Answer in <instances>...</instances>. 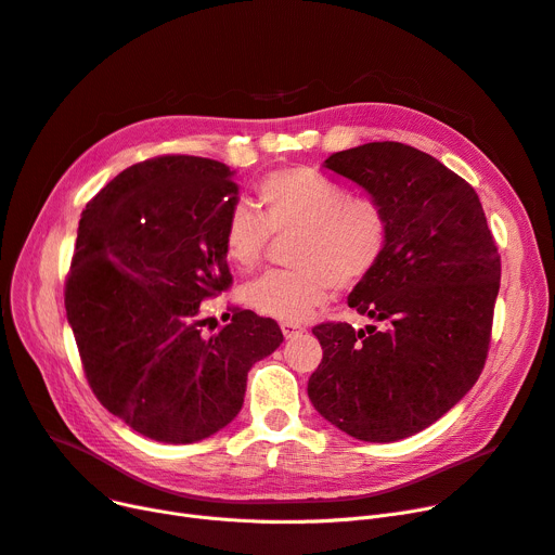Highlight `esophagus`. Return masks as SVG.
Instances as JSON below:
<instances>
[{
  "mask_svg": "<svg viewBox=\"0 0 555 555\" xmlns=\"http://www.w3.org/2000/svg\"><path fill=\"white\" fill-rule=\"evenodd\" d=\"M280 330H282L284 338H298L300 334H305V327L298 323H282Z\"/></svg>",
  "mask_w": 555,
  "mask_h": 555,
  "instance_id": "1",
  "label": "esophagus"
}]
</instances>
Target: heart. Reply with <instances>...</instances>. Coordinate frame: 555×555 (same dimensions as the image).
I'll return each mask as SVG.
<instances>
[{
    "label": "heart",
    "mask_w": 555,
    "mask_h": 555,
    "mask_svg": "<svg viewBox=\"0 0 555 555\" xmlns=\"http://www.w3.org/2000/svg\"><path fill=\"white\" fill-rule=\"evenodd\" d=\"M261 217L234 205L223 223L221 246L236 271H253L269 234L298 232L288 253L294 269L273 271L242 288V302L284 323L307 321L336 288H352L382 263L390 223L373 196H350L340 184L307 167L278 169L257 184Z\"/></svg>",
    "instance_id": "b5f03b06"
}]
</instances>
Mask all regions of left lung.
Here are the masks:
<instances>
[{"mask_svg":"<svg viewBox=\"0 0 555 555\" xmlns=\"http://www.w3.org/2000/svg\"><path fill=\"white\" fill-rule=\"evenodd\" d=\"M325 167L384 205L390 236L375 273L348 296L373 325L311 330L323 361L307 392L348 436L402 440L459 404L483 371L496 244L477 192L429 153L371 142L332 153Z\"/></svg>","mask_w":555,"mask_h":555,"instance_id":"obj_1","label":"left lung"}]
</instances>
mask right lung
Masks as SVG:
<instances>
[{
  "mask_svg": "<svg viewBox=\"0 0 555 555\" xmlns=\"http://www.w3.org/2000/svg\"><path fill=\"white\" fill-rule=\"evenodd\" d=\"M232 178L209 157H155L115 176L78 221L65 309L86 377L105 409L157 442L230 425L253 363L284 340L250 309L212 336L198 330L201 302L232 282L221 246L240 203Z\"/></svg>",
  "mask_w": 555,
  "mask_h": 555,
  "instance_id": "add662e5",
  "label": "right lung"
}]
</instances>
